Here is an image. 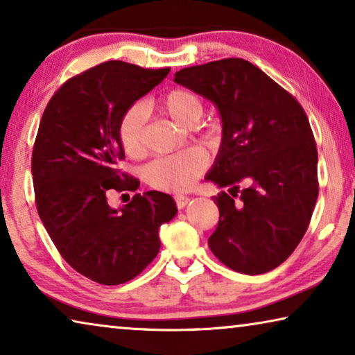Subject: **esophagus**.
Masks as SVG:
<instances>
[{
  "mask_svg": "<svg viewBox=\"0 0 355 355\" xmlns=\"http://www.w3.org/2000/svg\"><path fill=\"white\" fill-rule=\"evenodd\" d=\"M173 199H175V205H177V208H184L186 205H188V202H189V197L188 196H183V194H178V196H175L173 197Z\"/></svg>",
  "mask_w": 355,
  "mask_h": 355,
  "instance_id": "obj_1",
  "label": "esophagus"
}]
</instances>
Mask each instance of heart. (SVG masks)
<instances>
[{
  "mask_svg": "<svg viewBox=\"0 0 355 355\" xmlns=\"http://www.w3.org/2000/svg\"><path fill=\"white\" fill-rule=\"evenodd\" d=\"M156 106L186 128L196 125L203 114L202 98L196 92L183 87L172 89L164 94ZM144 123H146V110L142 105L130 106L119 119V142L130 158L139 159L147 153ZM207 167V155L202 150L192 148L152 161L146 169V178L148 184L156 189L172 192L188 191L203 175Z\"/></svg>",
  "mask_w": 355,
  "mask_h": 355,
  "instance_id": "obj_1",
  "label": "heart"
}]
</instances>
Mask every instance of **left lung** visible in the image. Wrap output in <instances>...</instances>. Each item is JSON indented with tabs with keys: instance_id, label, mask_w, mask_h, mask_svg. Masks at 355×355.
<instances>
[{
	"instance_id": "left-lung-1",
	"label": "left lung",
	"mask_w": 355,
	"mask_h": 355,
	"mask_svg": "<svg viewBox=\"0 0 355 355\" xmlns=\"http://www.w3.org/2000/svg\"><path fill=\"white\" fill-rule=\"evenodd\" d=\"M175 83L211 100L222 119L219 155L207 180L232 186L213 200L219 222L208 245L233 271H272L297 248L318 199V150L299 101L241 58L175 73ZM248 182L240 203L239 183Z\"/></svg>"
}]
</instances>
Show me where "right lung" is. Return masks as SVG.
<instances>
[{"label":"right lung","mask_w":355,"mask_h":355,"mask_svg":"<svg viewBox=\"0 0 355 355\" xmlns=\"http://www.w3.org/2000/svg\"><path fill=\"white\" fill-rule=\"evenodd\" d=\"M171 69L107 61L65 81L53 95L35 136L31 171L35 207L59 254L101 285L125 284L159 252V227L177 213L169 194L148 191L120 209L111 191H136L120 172L122 114L164 80Z\"/></svg>","instance_id":"1"}]
</instances>
